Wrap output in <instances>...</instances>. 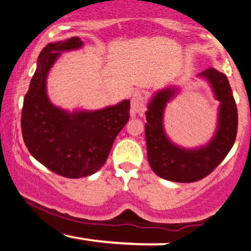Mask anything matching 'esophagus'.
<instances>
[{
    "label": "esophagus",
    "mask_w": 251,
    "mask_h": 251,
    "mask_svg": "<svg viewBox=\"0 0 251 251\" xmlns=\"http://www.w3.org/2000/svg\"><path fill=\"white\" fill-rule=\"evenodd\" d=\"M146 109V100L142 91H133L131 96V114L142 116Z\"/></svg>",
    "instance_id": "34e87169"
}]
</instances>
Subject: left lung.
I'll list each match as a JSON object with an SVG mask.
<instances>
[{
  "instance_id": "8db88e82",
  "label": "left lung",
  "mask_w": 251,
  "mask_h": 251,
  "mask_svg": "<svg viewBox=\"0 0 251 251\" xmlns=\"http://www.w3.org/2000/svg\"><path fill=\"white\" fill-rule=\"evenodd\" d=\"M198 76L210 83L220 101L217 128L206 145L184 149L169 139L163 124L166 103L178 93L176 87L158 91L148 103L145 124L148 159L159 177L177 183H192L206 177L222 163L234 145L237 134V107L226 74L208 68Z\"/></svg>"
}]
</instances>
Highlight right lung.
Segmentation results:
<instances>
[{
  "label": "right lung",
  "instance_id": "right-lung-1",
  "mask_svg": "<svg viewBox=\"0 0 251 251\" xmlns=\"http://www.w3.org/2000/svg\"><path fill=\"white\" fill-rule=\"evenodd\" d=\"M80 37L48 43L24 99L22 137L34 158L54 174L81 178L99 170L129 118V100L97 111L68 112L48 99V72L62 51L79 50Z\"/></svg>",
  "mask_w": 251,
  "mask_h": 251
}]
</instances>
